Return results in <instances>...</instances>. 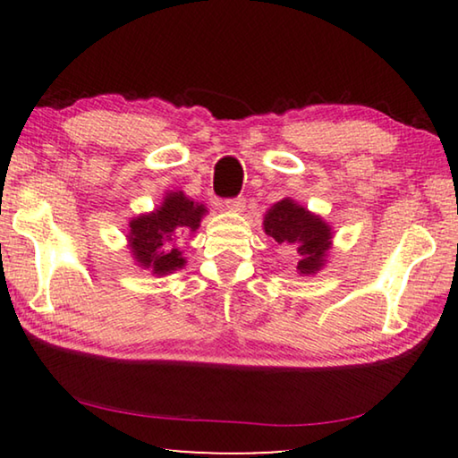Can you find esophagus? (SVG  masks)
<instances>
[{
	"instance_id": "obj_1",
	"label": "esophagus",
	"mask_w": 458,
	"mask_h": 458,
	"mask_svg": "<svg viewBox=\"0 0 458 458\" xmlns=\"http://www.w3.org/2000/svg\"><path fill=\"white\" fill-rule=\"evenodd\" d=\"M224 208H226L228 212H244V208H246V201H244V198H234V199H226L224 201Z\"/></svg>"
}]
</instances>
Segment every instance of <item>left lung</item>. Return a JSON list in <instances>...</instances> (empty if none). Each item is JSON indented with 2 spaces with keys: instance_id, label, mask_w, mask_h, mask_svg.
Segmentation results:
<instances>
[{
  "instance_id": "obj_1",
  "label": "left lung",
  "mask_w": 458,
  "mask_h": 458,
  "mask_svg": "<svg viewBox=\"0 0 458 458\" xmlns=\"http://www.w3.org/2000/svg\"><path fill=\"white\" fill-rule=\"evenodd\" d=\"M262 230L278 244L297 248L301 257L297 262L299 275H317L327 262V254L333 246L331 224L293 198H283L270 206L262 220Z\"/></svg>"
}]
</instances>
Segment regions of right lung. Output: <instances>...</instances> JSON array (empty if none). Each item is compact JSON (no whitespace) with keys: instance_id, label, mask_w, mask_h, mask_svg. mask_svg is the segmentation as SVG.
<instances>
[{"instance_id":"add662e5","label":"right lung","mask_w":458,"mask_h":458,"mask_svg":"<svg viewBox=\"0 0 458 458\" xmlns=\"http://www.w3.org/2000/svg\"><path fill=\"white\" fill-rule=\"evenodd\" d=\"M208 208L193 201L182 190L165 191L153 212L137 214L127 224V248L139 268L153 276H167L185 267L177 240L199 228Z\"/></svg>"}]
</instances>
